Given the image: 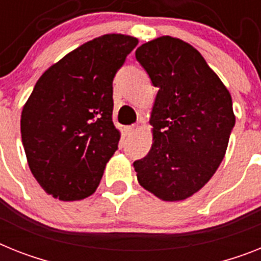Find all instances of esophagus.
Here are the masks:
<instances>
[{"label": "esophagus", "instance_id": "obj_1", "mask_svg": "<svg viewBox=\"0 0 261 261\" xmlns=\"http://www.w3.org/2000/svg\"><path fill=\"white\" fill-rule=\"evenodd\" d=\"M138 126L137 124H131V126H126L124 127V131H126V134L127 135H133L137 131Z\"/></svg>", "mask_w": 261, "mask_h": 261}]
</instances>
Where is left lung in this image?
<instances>
[{"instance_id": "obj_1", "label": "left lung", "mask_w": 261, "mask_h": 261, "mask_svg": "<svg viewBox=\"0 0 261 261\" xmlns=\"http://www.w3.org/2000/svg\"><path fill=\"white\" fill-rule=\"evenodd\" d=\"M135 58L158 87L154 142L134 162L138 181L162 200L198 192L224 158L235 126L232 98L200 53L172 37L143 43Z\"/></svg>"}]
</instances>
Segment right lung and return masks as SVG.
Here are the masks:
<instances>
[{
	"mask_svg": "<svg viewBox=\"0 0 261 261\" xmlns=\"http://www.w3.org/2000/svg\"><path fill=\"white\" fill-rule=\"evenodd\" d=\"M138 39L106 34L83 43L46 70L21 115L30 171L47 194L80 200L99 185L118 150L113 81Z\"/></svg>",
	"mask_w": 261,
	"mask_h": 261,
	"instance_id": "add662e5",
	"label": "right lung"
}]
</instances>
